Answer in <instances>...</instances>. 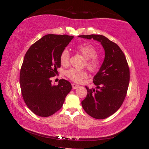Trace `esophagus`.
<instances>
[{"mask_svg": "<svg viewBox=\"0 0 149 149\" xmlns=\"http://www.w3.org/2000/svg\"><path fill=\"white\" fill-rule=\"evenodd\" d=\"M72 86L73 89H77V88L79 87V85L77 84L73 83V84H72Z\"/></svg>", "mask_w": 149, "mask_h": 149, "instance_id": "34e87169", "label": "esophagus"}]
</instances>
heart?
Returning <instances> with one entry per match:
<instances>
[{
    "instance_id": "b5f03b06",
    "label": "heart",
    "mask_w": 149,
    "mask_h": 149,
    "mask_svg": "<svg viewBox=\"0 0 149 149\" xmlns=\"http://www.w3.org/2000/svg\"><path fill=\"white\" fill-rule=\"evenodd\" d=\"M77 51L81 54L86 59L85 65L91 72H96L100 68L101 61L100 59L97 57V50L90 44H81L76 48ZM70 59V53L68 50L65 49L61 52L59 56V61L63 66L68 65ZM66 76L70 79L80 83L84 79L88 77V74L85 70H79L74 68L69 69L65 72Z\"/></svg>"
}]
</instances>
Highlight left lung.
Returning <instances> with one entry per match:
<instances>
[{"mask_svg": "<svg viewBox=\"0 0 149 149\" xmlns=\"http://www.w3.org/2000/svg\"><path fill=\"white\" fill-rule=\"evenodd\" d=\"M79 37L99 42L105 50V58L99 71L93 77L96 89L87 90L82 106L90 116L104 119L118 110L124 100L130 79L128 63L118 45L99 34L81 35Z\"/></svg>", "mask_w": 149, "mask_h": 149, "instance_id": "obj_1", "label": "left lung"}]
</instances>
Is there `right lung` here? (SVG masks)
Masks as SVG:
<instances>
[{
	"mask_svg": "<svg viewBox=\"0 0 149 149\" xmlns=\"http://www.w3.org/2000/svg\"><path fill=\"white\" fill-rule=\"evenodd\" d=\"M74 36L47 34L31 45L24 56L20 84L25 103L35 115L47 117L61 108L72 85L60 79L52 85L50 77L60 68L59 56Z\"/></svg>",
	"mask_w": 149,
	"mask_h": 149,
	"instance_id": "add662e5",
	"label": "right lung"
}]
</instances>
